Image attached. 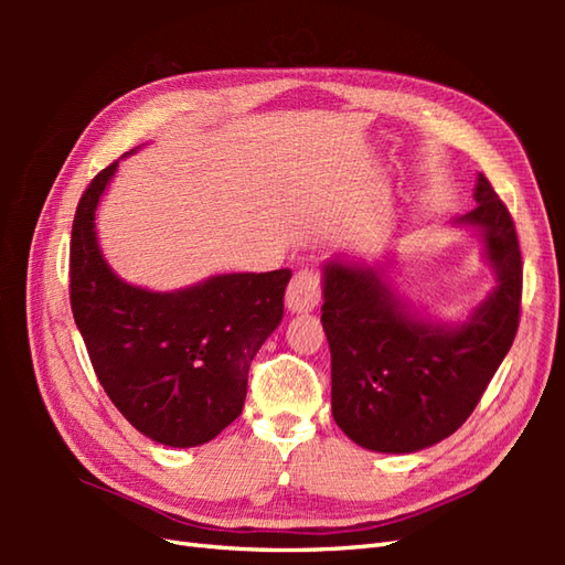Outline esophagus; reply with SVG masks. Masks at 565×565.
Here are the masks:
<instances>
[{
  "instance_id": "34e87169",
  "label": "esophagus",
  "mask_w": 565,
  "mask_h": 565,
  "mask_svg": "<svg viewBox=\"0 0 565 565\" xmlns=\"http://www.w3.org/2000/svg\"><path fill=\"white\" fill-rule=\"evenodd\" d=\"M320 303V276L313 269L298 271L286 289V308L291 313H308Z\"/></svg>"
}]
</instances>
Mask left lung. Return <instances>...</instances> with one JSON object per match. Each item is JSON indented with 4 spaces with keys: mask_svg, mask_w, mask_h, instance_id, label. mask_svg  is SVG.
Returning a JSON list of instances; mask_svg holds the SVG:
<instances>
[{
    "mask_svg": "<svg viewBox=\"0 0 565 565\" xmlns=\"http://www.w3.org/2000/svg\"><path fill=\"white\" fill-rule=\"evenodd\" d=\"M456 225L483 233L495 289L461 326L411 313L366 264L322 269V330L332 356V417L359 447L411 454L447 439L476 411L520 326L522 255L512 215L483 174Z\"/></svg>",
    "mask_w": 565,
    "mask_h": 565,
    "instance_id": "left-lung-1",
    "label": "left lung"
}]
</instances>
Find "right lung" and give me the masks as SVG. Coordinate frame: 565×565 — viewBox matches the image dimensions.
I'll return each instance as SVG.
<instances>
[{"label": "right lung", "instance_id": "add662e5", "mask_svg": "<svg viewBox=\"0 0 565 565\" xmlns=\"http://www.w3.org/2000/svg\"><path fill=\"white\" fill-rule=\"evenodd\" d=\"M116 167L94 177L77 203L72 316L94 374L128 423L164 447H199L243 413L249 364L284 318L291 269L218 274L167 294L118 279L94 231Z\"/></svg>", "mask_w": 565, "mask_h": 565}]
</instances>
